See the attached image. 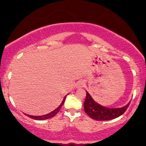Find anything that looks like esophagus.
<instances>
[{
	"label": "esophagus",
	"mask_w": 146,
	"mask_h": 146,
	"mask_svg": "<svg viewBox=\"0 0 146 146\" xmlns=\"http://www.w3.org/2000/svg\"><path fill=\"white\" fill-rule=\"evenodd\" d=\"M84 84H85V82L83 79L78 81V82H76V87H82V86L84 85Z\"/></svg>",
	"instance_id": "1"
}]
</instances>
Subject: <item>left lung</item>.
Segmentation results:
<instances>
[{"label":"left lung","mask_w":146,"mask_h":146,"mask_svg":"<svg viewBox=\"0 0 146 146\" xmlns=\"http://www.w3.org/2000/svg\"><path fill=\"white\" fill-rule=\"evenodd\" d=\"M130 102L122 108L109 109L104 107L93 100L92 96L86 92V99L84 102V111L92 119L96 121H108L116 119L122 115L128 109Z\"/></svg>","instance_id":"obj_1"}]
</instances>
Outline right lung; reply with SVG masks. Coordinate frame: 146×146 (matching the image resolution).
<instances>
[{
  "label": "right lung",
  "mask_w": 146,
  "mask_h": 146,
  "mask_svg": "<svg viewBox=\"0 0 146 146\" xmlns=\"http://www.w3.org/2000/svg\"><path fill=\"white\" fill-rule=\"evenodd\" d=\"M66 96H67V95L65 96V97L64 98V99H63L62 102L61 103V104L60 105V106H58V107L57 108V109H55V110H54L53 111L50 112V113H47V114L46 115H43V116H30V115H28V114H25L26 116H27L28 117L31 118V119H35V120H40V121H42V120H45V119H50V118L53 117V116H55L56 114H57V113H58L59 111H60V109H61V107L62 106V105L64 104V101H65V98Z\"/></svg>",
  "instance_id": "1"
}]
</instances>
